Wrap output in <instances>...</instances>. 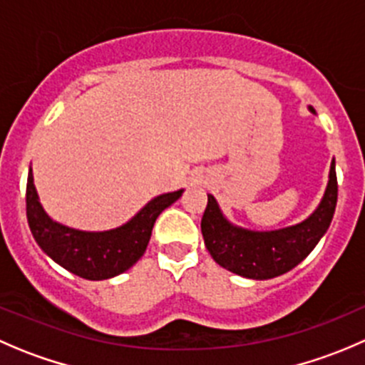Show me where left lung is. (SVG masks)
<instances>
[{
    "label": "left lung",
    "mask_w": 365,
    "mask_h": 365,
    "mask_svg": "<svg viewBox=\"0 0 365 365\" xmlns=\"http://www.w3.org/2000/svg\"><path fill=\"white\" fill-rule=\"evenodd\" d=\"M337 205L335 160L330 165V180L319 207L299 225L272 232H251L226 221L212 194L201 219L205 246L221 267L253 280H267L305 260L327 233Z\"/></svg>",
    "instance_id": "1"
}]
</instances>
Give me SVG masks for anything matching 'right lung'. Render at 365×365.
Wrapping results in <instances>:
<instances>
[{"mask_svg":"<svg viewBox=\"0 0 365 365\" xmlns=\"http://www.w3.org/2000/svg\"><path fill=\"white\" fill-rule=\"evenodd\" d=\"M183 190L160 194L126 225L108 232H81L53 221L42 208L31 168L26 183V217L31 235L49 258L85 280H107L132 267L146 251L155 221Z\"/></svg>","mask_w":365,"mask_h":365,"instance_id":"add662e5","label":"right lung"}]
</instances>
